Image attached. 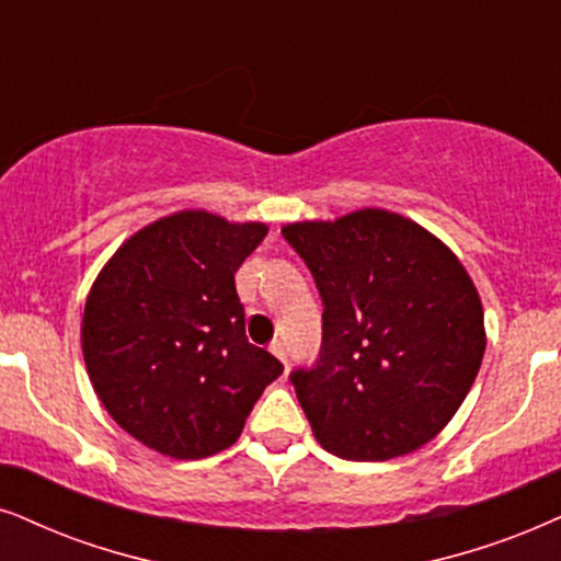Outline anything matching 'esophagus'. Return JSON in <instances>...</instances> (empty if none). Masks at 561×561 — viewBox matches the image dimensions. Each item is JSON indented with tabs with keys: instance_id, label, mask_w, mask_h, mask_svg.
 <instances>
[{
	"instance_id": "obj_1",
	"label": "esophagus",
	"mask_w": 561,
	"mask_h": 561,
	"mask_svg": "<svg viewBox=\"0 0 561 561\" xmlns=\"http://www.w3.org/2000/svg\"><path fill=\"white\" fill-rule=\"evenodd\" d=\"M268 350H272V354L276 359H282V363H287V350H285V344L282 342H272L268 344Z\"/></svg>"
}]
</instances>
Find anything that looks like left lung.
Masks as SVG:
<instances>
[{
	"label": "left lung",
	"mask_w": 561,
	"mask_h": 561,
	"mask_svg": "<svg viewBox=\"0 0 561 561\" xmlns=\"http://www.w3.org/2000/svg\"><path fill=\"white\" fill-rule=\"evenodd\" d=\"M323 300L316 365L295 370L318 443L346 460H388L430 443L453 420L486 350L469 272L443 240L386 209L293 222Z\"/></svg>",
	"instance_id": "1"
}]
</instances>
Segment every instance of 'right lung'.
Wrapping results in <instances>:
<instances>
[{
  "mask_svg": "<svg viewBox=\"0 0 561 561\" xmlns=\"http://www.w3.org/2000/svg\"><path fill=\"white\" fill-rule=\"evenodd\" d=\"M264 222L186 209L113 253L82 316V354L105 411L141 445L179 460L230 448L279 359L245 339L236 272Z\"/></svg>",
  "mask_w": 561,
  "mask_h": 561,
  "instance_id": "1",
  "label": "right lung"
}]
</instances>
